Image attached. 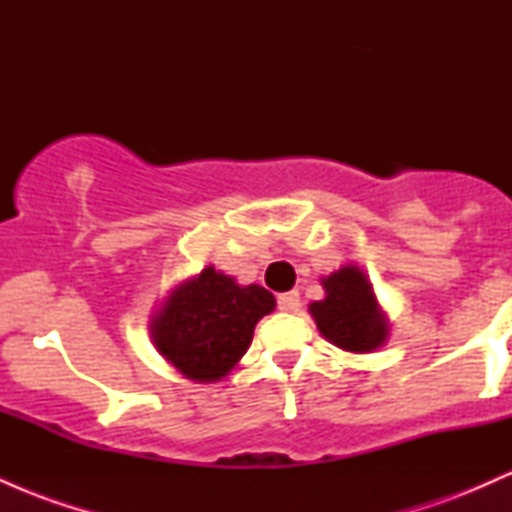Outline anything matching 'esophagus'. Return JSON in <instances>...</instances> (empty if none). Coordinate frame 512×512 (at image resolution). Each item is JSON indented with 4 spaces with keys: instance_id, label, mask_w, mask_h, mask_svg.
I'll return each mask as SVG.
<instances>
[{
    "instance_id": "34e87169",
    "label": "esophagus",
    "mask_w": 512,
    "mask_h": 512,
    "mask_svg": "<svg viewBox=\"0 0 512 512\" xmlns=\"http://www.w3.org/2000/svg\"><path fill=\"white\" fill-rule=\"evenodd\" d=\"M276 301H279V310H284V313H298L301 310V296H298V291L281 293Z\"/></svg>"
}]
</instances>
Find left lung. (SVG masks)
Returning a JSON list of instances; mask_svg holds the SVG:
<instances>
[{"mask_svg": "<svg viewBox=\"0 0 512 512\" xmlns=\"http://www.w3.org/2000/svg\"><path fill=\"white\" fill-rule=\"evenodd\" d=\"M322 289L325 298L310 303L308 310L327 342L351 354H370L385 346L390 320L361 267L349 262L330 276H322Z\"/></svg>", "mask_w": 512, "mask_h": 512, "instance_id": "8db88e82", "label": "left lung"}]
</instances>
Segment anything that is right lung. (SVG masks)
Segmentation results:
<instances>
[{"label":"right lung","mask_w":512,"mask_h":512,"mask_svg":"<svg viewBox=\"0 0 512 512\" xmlns=\"http://www.w3.org/2000/svg\"><path fill=\"white\" fill-rule=\"evenodd\" d=\"M276 308L260 284L204 267L180 281L151 315V342L170 366L195 383H219L250 349L255 325Z\"/></svg>","instance_id":"1"}]
</instances>
